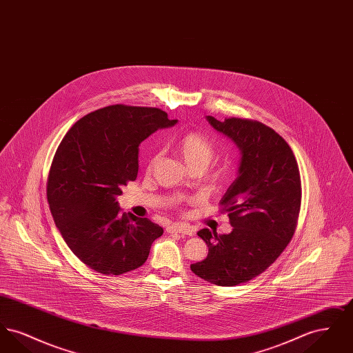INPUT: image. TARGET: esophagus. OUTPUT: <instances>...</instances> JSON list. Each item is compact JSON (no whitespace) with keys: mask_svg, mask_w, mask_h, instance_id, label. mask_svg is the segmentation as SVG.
Listing matches in <instances>:
<instances>
[{"mask_svg":"<svg viewBox=\"0 0 353 353\" xmlns=\"http://www.w3.org/2000/svg\"><path fill=\"white\" fill-rule=\"evenodd\" d=\"M168 233H181V234L193 235L194 234V229H192L190 226L185 225V223H173L172 226H169Z\"/></svg>","mask_w":353,"mask_h":353,"instance_id":"1","label":"esophagus"}]
</instances>
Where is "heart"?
<instances>
[{"mask_svg": "<svg viewBox=\"0 0 353 353\" xmlns=\"http://www.w3.org/2000/svg\"><path fill=\"white\" fill-rule=\"evenodd\" d=\"M177 151L183 157L185 164L190 169L205 170L214 157L213 143L201 134L190 132L180 139L177 143ZM160 159V153H156L150 161V169L156 165ZM219 174V173H214Z\"/></svg>", "mask_w": 353, "mask_h": 353, "instance_id": "heart-1", "label": "heart"}]
</instances>
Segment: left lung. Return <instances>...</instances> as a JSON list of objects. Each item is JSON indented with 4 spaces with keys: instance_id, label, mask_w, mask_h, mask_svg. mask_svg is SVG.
<instances>
[{
    "instance_id": "8db88e82",
    "label": "left lung",
    "mask_w": 353,
    "mask_h": 353,
    "mask_svg": "<svg viewBox=\"0 0 353 353\" xmlns=\"http://www.w3.org/2000/svg\"><path fill=\"white\" fill-rule=\"evenodd\" d=\"M206 120L234 143L241 161L221 200L233 230L219 235L201 229L197 234L209 254L190 269L213 285H241L268 269L291 241L301 210V174L290 145L272 128L249 119Z\"/></svg>"
}]
</instances>
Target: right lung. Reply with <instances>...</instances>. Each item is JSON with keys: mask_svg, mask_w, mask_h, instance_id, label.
Instances as JSON below:
<instances>
[{"mask_svg": "<svg viewBox=\"0 0 353 353\" xmlns=\"http://www.w3.org/2000/svg\"><path fill=\"white\" fill-rule=\"evenodd\" d=\"M177 123L150 107L108 105L78 120L51 164L48 201L70 250L105 275L140 268L164 230L148 219L121 213V186L139 170V145Z\"/></svg>", "mask_w": 353, "mask_h": 353, "instance_id": "1", "label": "right lung"}]
</instances>
